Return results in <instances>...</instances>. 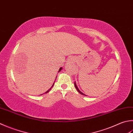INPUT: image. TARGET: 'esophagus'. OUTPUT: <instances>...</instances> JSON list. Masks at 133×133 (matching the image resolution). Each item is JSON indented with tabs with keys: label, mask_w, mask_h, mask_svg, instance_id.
<instances>
[{
	"label": "esophagus",
	"mask_w": 133,
	"mask_h": 133,
	"mask_svg": "<svg viewBox=\"0 0 133 133\" xmlns=\"http://www.w3.org/2000/svg\"><path fill=\"white\" fill-rule=\"evenodd\" d=\"M69 60L70 61H72V62L75 61V59L74 58H70Z\"/></svg>",
	"instance_id": "obj_1"
}]
</instances>
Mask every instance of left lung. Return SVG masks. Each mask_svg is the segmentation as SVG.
Listing matches in <instances>:
<instances>
[{
    "label": "left lung",
    "instance_id": "1",
    "mask_svg": "<svg viewBox=\"0 0 133 133\" xmlns=\"http://www.w3.org/2000/svg\"><path fill=\"white\" fill-rule=\"evenodd\" d=\"M74 85H75V88H76V89L77 90V91H78V92L79 93H80V94H81V95H85V96H86L85 95H84V93H82L81 92V91L78 89V87H77V85H76V84H75V83L74 82Z\"/></svg>",
    "mask_w": 133,
    "mask_h": 133
}]
</instances>
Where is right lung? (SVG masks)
I'll use <instances>...</instances> for the list:
<instances>
[{"instance_id": "right-lung-1", "label": "right lung", "mask_w": 133, "mask_h": 133, "mask_svg": "<svg viewBox=\"0 0 133 133\" xmlns=\"http://www.w3.org/2000/svg\"><path fill=\"white\" fill-rule=\"evenodd\" d=\"M62 67H61V68H60V69H59V71H58V72H59L60 71H61V70H62ZM54 84H53V85H52V87H51V88H50V89H49V90H48L47 91H46V92H45V93H48V92H49V91H50V90H51V88L53 87V86H54Z\"/></svg>"}]
</instances>
